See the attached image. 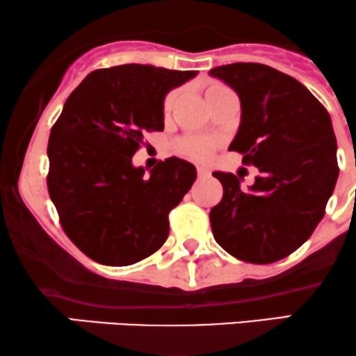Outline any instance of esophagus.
Listing matches in <instances>:
<instances>
[{
    "instance_id": "obj_1",
    "label": "esophagus",
    "mask_w": 356,
    "mask_h": 356,
    "mask_svg": "<svg viewBox=\"0 0 356 356\" xmlns=\"http://www.w3.org/2000/svg\"><path fill=\"white\" fill-rule=\"evenodd\" d=\"M197 171H198L200 178H205V177H209V175H210V170L207 166H198Z\"/></svg>"
}]
</instances>
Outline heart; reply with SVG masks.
Returning a JSON list of instances; mask_svg holds the SVG:
<instances>
[{
	"label": "heart",
	"instance_id": "b5f03b06",
	"mask_svg": "<svg viewBox=\"0 0 356 356\" xmlns=\"http://www.w3.org/2000/svg\"><path fill=\"white\" fill-rule=\"evenodd\" d=\"M223 89L220 86H211L209 90H207V97H210L211 94H215L217 90ZM179 97V92L173 90L166 95L165 99V106H163V111H165V115H170L173 113L175 106H177ZM215 147V141L211 139H205V138H188V139H183L179 143V149H181L183 154H188L191 158H198L203 159L207 156H210L211 149Z\"/></svg>",
	"mask_w": 356,
	"mask_h": 356
}]
</instances>
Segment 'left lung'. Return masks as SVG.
<instances>
[{
    "instance_id": "1",
    "label": "left lung",
    "mask_w": 356,
    "mask_h": 356,
    "mask_svg": "<svg viewBox=\"0 0 356 356\" xmlns=\"http://www.w3.org/2000/svg\"><path fill=\"white\" fill-rule=\"evenodd\" d=\"M210 75L241 101V126L229 149L261 171L247 190L242 178L215 171L223 197L210 211L213 237L241 261H281L309 238L337 185L331 118L301 82L269 65L237 62Z\"/></svg>"
}]
</instances>
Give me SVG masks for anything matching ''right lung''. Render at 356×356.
I'll use <instances>...</instances> for the list:
<instances>
[{"instance_id":"obj_1","label":"right lung","mask_w":356,"mask_h":356,"mask_svg":"<svg viewBox=\"0 0 356 356\" xmlns=\"http://www.w3.org/2000/svg\"><path fill=\"white\" fill-rule=\"evenodd\" d=\"M197 74L147 63L94 70L63 104L47 149L49 193L65 234L95 262L131 266L168 238V213L197 168L168 158L145 175L133 156L146 131L165 129L168 92Z\"/></svg>"}]
</instances>
